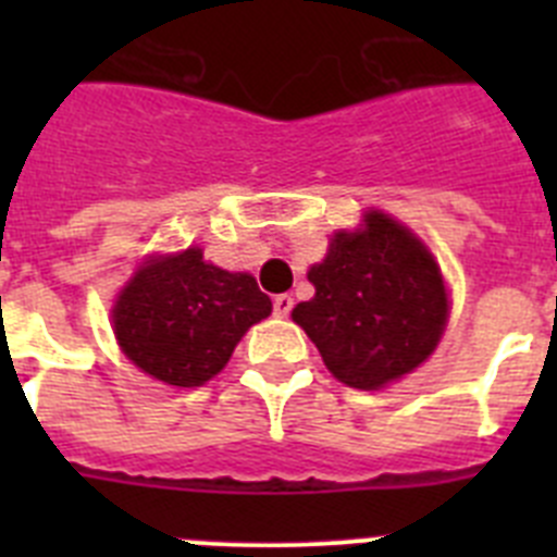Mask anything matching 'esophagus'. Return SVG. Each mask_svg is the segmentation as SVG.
<instances>
[{"mask_svg":"<svg viewBox=\"0 0 557 557\" xmlns=\"http://www.w3.org/2000/svg\"><path fill=\"white\" fill-rule=\"evenodd\" d=\"M289 312H293V295H287V293L275 295V298H273V314H275V318H287Z\"/></svg>","mask_w":557,"mask_h":557,"instance_id":"obj_1","label":"esophagus"}]
</instances>
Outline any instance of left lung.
I'll return each instance as SVG.
<instances>
[{
  "instance_id": "8db88e82",
  "label": "left lung",
  "mask_w": 557,
  "mask_h": 557,
  "mask_svg": "<svg viewBox=\"0 0 557 557\" xmlns=\"http://www.w3.org/2000/svg\"><path fill=\"white\" fill-rule=\"evenodd\" d=\"M312 301L293 309L329 371L359 391L401 379L435 351L446 326V287L430 250L382 211L366 231L334 234L309 270Z\"/></svg>"
}]
</instances>
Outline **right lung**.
<instances>
[{"label":"right lung","mask_w":557,"mask_h":557,"mask_svg":"<svg viewBox=\"0 0 557 557\" xmlns=\"http://www.w3.org/2000/svg\"><path fill=\"white\" fill-rule=\"evenodd\" d=\"M270 309L253 275L206 264L200 248H189L133 275L113 307V329L133 366L166 385L198 387Z\"/></svg>","instance_id":"add662e5"}]
</instances>
